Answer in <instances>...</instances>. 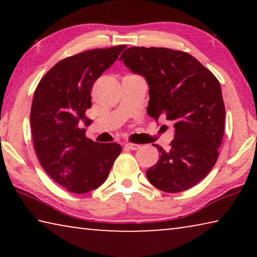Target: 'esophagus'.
Returning a JSON list of instances; mask_svg holds the SVG:
<instances>
[{
	"label": "esophagus",
	"mask_w": 257,
	"mask_h": 257,
	"mask_svg": "<svg viewBox=\"0 0 257 257\" xmlns=\"http://www.w3.org/2000/svg\"><path fill=\"white\" fill-rule=\"evenodd\" d=\"M139 147H141V145L133 144V143H127V144L124 145V149L125 150H130V151H136V150L139 149Z\"/></svg>",
	"instance_id": "obj_1"
}]
</instances>
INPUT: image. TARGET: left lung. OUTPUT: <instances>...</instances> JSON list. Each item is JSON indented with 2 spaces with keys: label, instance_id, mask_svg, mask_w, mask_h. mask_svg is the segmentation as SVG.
Returning <instances> with one entry per match:
<instances>
[{
  "label": "left lung",
  "instance_id": "8db88e82",
  "mask_svg": "<svg viewBox=\"0 0 257 257\" xmlns=\"http://www.w3.org/2000/svg\"><path fill=\"white\" fill-rule=\"evenodd\" d=\"M120 60L149 84L147 114L175 122L170 150L154 145L161 155L147 179L165 193L191 188L219 158L225 116L219 80L194 56L165 47H129Z\"/></svg>",
  "mask_w": 257,
  "mask_h": 257
}]
</instances>
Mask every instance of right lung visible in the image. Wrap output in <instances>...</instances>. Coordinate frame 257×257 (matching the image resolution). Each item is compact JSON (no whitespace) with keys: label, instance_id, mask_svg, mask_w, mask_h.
<instances>
[{"label":"right lung","instance_id":"right-lung-1","mask_svg":"<svg viewBox=\"0 0 257 257\" xmlns=\"http://www.w3.org/2000/svg\"><path fill=\"white\" fill-rule=\"evenodd\" d=\"M124 49H95L61 60L34 93L30 124L37 158L47 175L70 193L98 188L122 150L116 143L87 138L79 123L92 106L94 82Z\"/></svg>","mask_w":257,"mask_h":257}]
</instances>
